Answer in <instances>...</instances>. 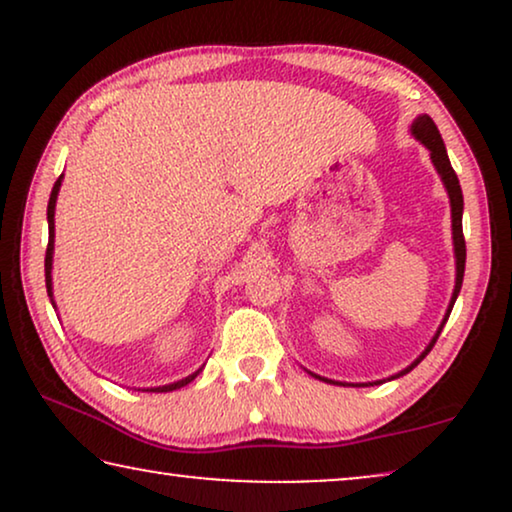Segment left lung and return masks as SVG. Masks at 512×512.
Returning <instances> with one entry per match:
<instances>
[{"mask_svg":"<svg viewBox=\"0 0 512 512\" xmlns=\"http://www.w3.org/2000/svg\"><path fill=\"white\" fill-rule=\"evenodd\" d=\"M412 135H415L419 142H422L426 149L431 151V160H433V165H436V170H438V174L440 177H443V184H445V188H447V193H450V205H452V235H454V254H457V284H454V293H452V303H450V310H447V314H445V319H443V324H440V328H438V333H436V338L431 340V345L426 347V352L419 356V359L412 363L410 368H405L403 373H398V375H405V373H410L412 368L417 366L419 361L424 359L426 354L431 352L433 349V345H436V340H438V335H440V331H443V326H445V321H447V317H450V312H452V307H454V300H457V296H459V289H461V282H464V268H466V240H464V228H461V214H464V195H461V186H459V179H457V174H454V170H452V165H450V158H447V151H445V144H443V137H440V132H438V128H436V123L431 121L429 116H419L415 123H412ZM321 380V377H319ZM328 382V380H326ZM333 384H338V382H333Z\"/></svg>","mask_w":512,"mask_h":512,"instance_id":"1","label":"left lung"}]
</instances>
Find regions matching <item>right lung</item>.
<instances>
[{
    "instance_id": "obj_1",
    "label": "right lung",
    "mask_w": 512,
    "mask_h": 512,
    "mask_svg": "<svg viewBox=\"0 0 512 512\" xmlns=\"http://www.w3.org/2000/svg\"><path fill=\"white\" fill-rule=\"evenodd\" d=\"M60 181L62 177L55 181L53 184V191H51V198H48V247H46V261H44V268H46V289H48V296H51V268H53V237H55V223H53V216H55V200H58V191H60ZM200 373V370H198ZM198 373L184 377V380L174 382V384H165V387H156L151 391H158V394H163V391H174L179 387H184V384L193 382Z\"/></svg>"
}]
</instances>
